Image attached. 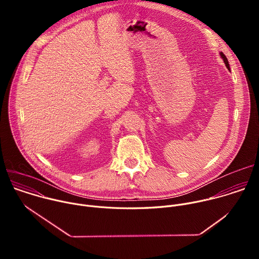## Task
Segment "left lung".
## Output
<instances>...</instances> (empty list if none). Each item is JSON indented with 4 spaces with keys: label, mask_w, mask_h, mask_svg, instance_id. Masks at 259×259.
<instances>
[{
    "label": "left lung",
    "mask_w": 259,
    "mask_h": 259,
    "mask_svg": "<svg viewBox=\"0 0 259 259\" xmlns=\"http://www.w3.org/2000/svg\"><path fill=\"white\" fill-rule=\"evenodd\" d=\"M220 56L223 57V59H224V61H225V63H226V65H227V67L230 69V64H229V61H228V58H227V56L223 53V52H220Z\"/></svg>",
    "instance_id": "8db88e82"
}]
</instances>
